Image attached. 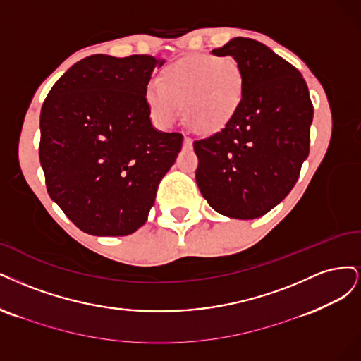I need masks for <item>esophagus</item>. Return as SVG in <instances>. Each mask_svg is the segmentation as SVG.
I'll list each match as a JSON object with an SVG mask.
<instances>
[{"mask_svg":"<svg viewBox=\"0 0 361 361\" xmlns=\"http://www.w3.org/2000/svg\"><path fill=\"white\" fill-rule=\"evenodd\" d=\"M192 147H193V141H192L189 136H185L184 137V148L185 149H192Z\"/></svg>","mask_w":361,"mask_h":361,"instance_id":"obj_1","label":"esophagus"}]
</instances>
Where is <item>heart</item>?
I'll use <instances>...</instances> for the list:
<instances>
[{"mask_svg":"<svg viewBox=\"0 0 361 361\" xmlns=\"http://www.w3.org/2000/svg\"><path fill=\"white\" fill-rule=\"evenodd\" d=\"M244 97V72L229 55H197L173 63L148 84L145 100L157 123L171 126L183 106L184 120L197 133L219 132L234 118Z\"/></svg>","mask_w":361,"mask_h":361,"instance_id":"b5f03b06","label":"heart"}]
</instances>
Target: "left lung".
<instances>
[{
  "label": "left lung",
  "instance_id": "8db88e82",
  "mask_svg": "<svg viewBox=\"0 0 361 361\" xmlns=\"http://www.w3.org/2000/svg\"><path fill=\"white\" fill-rule=\"evenodd\" d=\"M214 55L244 72V97L222 130L193 142L196 183L212 208L257 219L282 202L309 156L313 104L303 76L265 44L235 37Z\"/></svg>",
  "mask_w": 361,
  "mask_h": 361
}]
</instances>
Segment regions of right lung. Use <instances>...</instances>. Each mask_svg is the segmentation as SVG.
Listing matches in <instances>:
<instances>
[{
    "mask_svg": "<svg viewBox=\"0 0 361 361\" xmlns=\"http://www.w3.org/2000/svg\"><path fill=\"white\" fill-rule=\"evenodd\" d=\"M151 55H91L51 88L40 112L39 157L51 200L91 235L133 234L148 217L181 133L156 130L145 90Z\"/></svg>",
    "mask_w": 361,
    "mask_h": 361,
    "instance_id": "add662e5",
    "label": "right lung"
}]
</instances>
